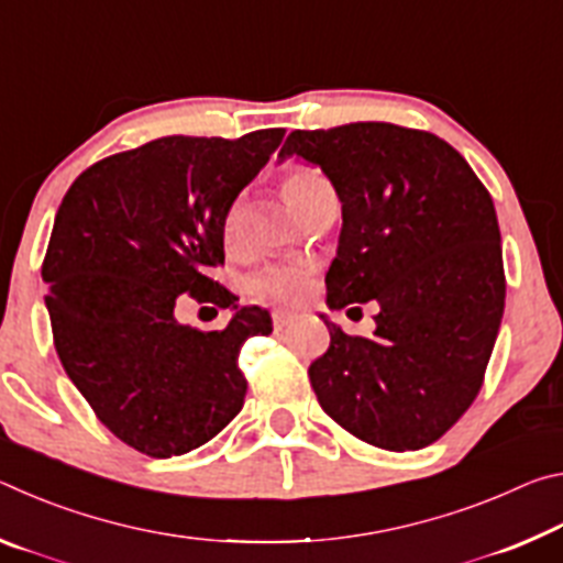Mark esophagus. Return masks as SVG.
Here are the masks:
<instances>
[{
  "label": "esophagus",
  "mask_w": 563,
  "mask_h": 563,
  "mask_svg": "<svg viewBox=\"0 0 563 563\" xmlns=\"http://www.w3.org/2000/svg\"><path fill=\"white\" fill-rule=\"evenodd\" d=\"M292 312H288V310H275L273 312V325H275V330H283V328H288L290 322H292Z\"/></svg>",
  "instance_id": "34e87169"
}]
</instances>
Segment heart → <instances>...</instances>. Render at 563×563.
Returning a JSON list of instances; mask_svg holds the SVG:
<instances>
[{"label":"heart","mask_w":563,"mask_h":563,"mask_svg":"<svg viewBox=\"0 0 563 563\" xmlns=\"http://www.w3.org/2000/svg\"><path fill=\"white\" fill-rule=\"evenodd\" d=\"M328 190H332L330 180L322 176L318 168H310V166L292 168L283 180V194L292 206V211L300 218L308 213L310 208L318 203V198L325 196ZM233 221H235V211H231L225 218L228 245H231V238H233ZM312 280H316V268H312L310 263L285 261V263H273L268 268L255 273L251 283H247V290L261 300L300 302L308 298V292L312 290Z\"/></svg>","instance_id":"1"}]
</instances>
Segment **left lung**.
<instances>
[{
	"mask_svg": "<svg viewBox=\"0 0 563 563\" xmlns=\"http://www.w3.org/2000/svg\"><path fill=\"white\" fill-rule=\"evenodd\" d=\"M322 168L342 203L328 305L377 300L373 338L325 320L308 375L357 440L422 450L479 395L504 316L501 235L489 190L446 141L385 121L292 131L280 158Z\"/></svg>",
	"mask_w": 563,
	"mask_h": 563,
	"instance_id": "obj_1",
	"label": "left lung"
}]
</instances>
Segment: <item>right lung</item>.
Segmentation results:
<instances>
[{
    "label": "right lung",
    "mask_w": 563,
    "mask_h": 563,
    "mask_svg": "<svg viewBox=\"0 0 563 563\" xmlns=\"http://www.w3.org/2000/svg\"><path fill=\"white\" fill-rule=\"evenodd\" d=\"M283 136L148 141L89 166L56 211L42 263L56 355L101 424L141 454H186L241 412L238 355L273 332L268 310L241 308L206 332L174 308L184 292L238 308L208 268L223 265L225 216Z\"/></svg>",
    "instance_id": "obj_1"
}]
</instances>
